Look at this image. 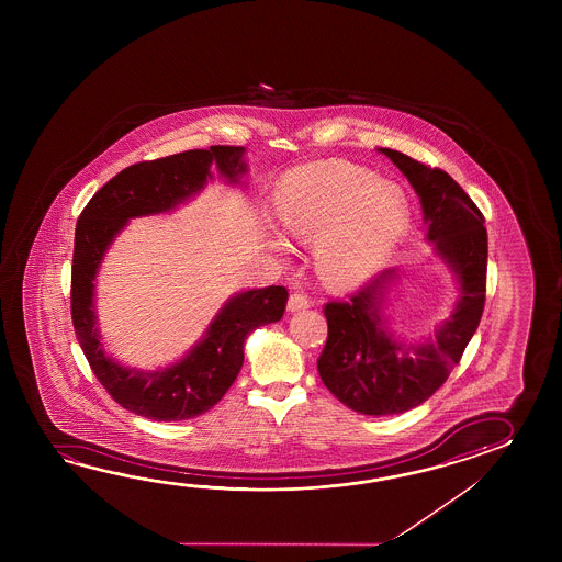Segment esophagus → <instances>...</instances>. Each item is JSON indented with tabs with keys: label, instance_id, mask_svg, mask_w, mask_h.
I'll return each instance as SVG.
<instances>
[{
	"label": "esophagus",
	"instance_id": "1",
	"mask_svg": "<svg viewBox=\"0 0 562 562\" xmlns=\"http://www.w3.org/2000/svg\"><path fill=\"white\" fill-rule=\"evenodd\" d=\"M311 301L307 295H303V293H293L289 301H286V310L291 311V313H295V311L307 310L310 307Z\"/></svg>",
	"mask_w": 562,
	"mask_h": 562
}]
</instances>
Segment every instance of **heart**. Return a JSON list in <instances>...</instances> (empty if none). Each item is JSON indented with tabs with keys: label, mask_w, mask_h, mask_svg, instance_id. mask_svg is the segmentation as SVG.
Masks as SVG:
<instances>
[{
	"label": "heart",
	"mask_w": 562,
	"mask_h": 562,
	"mask_svg": "<svg viewBox=\"0 0 562 562\" xmlns=\"http://www.w3.org/2000/svg\"><path fill=\"white\" fill-rule=\"evenodd\" d=\"M277 218L289 239L315 245V265L331 289L375 276L407 225L402 189L341 160L297 168L281 184Z\"/></svg>",
	"instance_id": "obj_1"
}]
</instances>
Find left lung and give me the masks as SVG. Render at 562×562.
Listing matches in <instances>:
<instances>
[{
	"instance_id": "1",
	"label": "left lung",
	"mask_w": 562,
	"mask_h": 562,
	"mask_svg": "<svg viewBox=\"0 0 562 562\" xmlns=\"http://www.w3.org/2000/svg\"><path fill=\"white\" fill-rule=\"evenodd\" d=\"M419 196L426 239L458 281L452 315L424 344H404L387 331L383 307L397 269H385L347 301L325 305L327 341L317 359L325 387L363 416L404 414L424 404L462 358L484 311L488 235L484 216L464 189L440 168L380 148Z\"/></svg>"
}]
</instances>
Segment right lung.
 <instances>
[{
    "label": "right lung",
    "instance_id": "right-lung-1",
    "mask_svg": "<svg viewBox=\"0 0 562 562\" xmlns=\"http://www.w3.org/2000/svg\"><path fill=\"white\" fill-rule=\"evenodd\" d=\"M243 146H211L124 168L95 192L76 225L72 259V323L98 382L120 406L155 422H179L209 412L227 394L243 368L245 339L283 317L281 285L235 293L203 337L177 363L136 370L106 356L95 325L94 279L108 247L134 216L158 215L187 203L213 180L211 167L237 184L247 172Z\"/></svg>",
    "mask_w": 562,
    "mask_h": 562
}]
</instances>
